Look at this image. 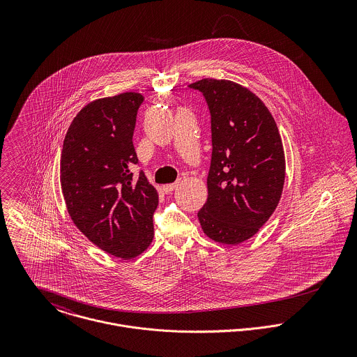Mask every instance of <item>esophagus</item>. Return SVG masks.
I'll return each instance as SVG.
<instances>
[{"mask_svg": "<svg viewBox=\"0 0 357 357\" xmlns=\"http://www.w3.org/2000/svg\"><path fill=\"white\" fill-rule=\"evenodd\" d=\"M178 184H180V181H176V183H172V184H166V185L162 187V190H163L166 194H170L172 191H174V190L178 187Z\"/></svg>", "mask_w": 357, "mask_h": 357, "instance_id": "obj_1", "label": "esophagus"}]
</instances>
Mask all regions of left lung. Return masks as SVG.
<instances>
[{
  "label": "left lung",
  "instance_id": "1",
  "mask_svg": "<svg viewBox=\"0 0 357 357\" xmlns=\"http://www.w3.org/2000/svg\"><path fill=\"white\" fill-rule=\"evenodd\" d=\"M190 88L204 95L211 123L208 195L198 218L210 239L238 245L280 201L286 162L279 129L265 104L239 84L204 78Z\"/></svg>",
  "mask_w": 357,
  "mask_h": 357
}]
</instances>
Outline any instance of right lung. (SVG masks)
Returning <instances> with one entry per match:
<instances>
[{"instance_id": "obj_1", "label": "right lung", "mask_w": 357, "mask_h": 357, "mask_svg": "<svg viewBox=\"0 0 357 357\" xmlns=\"http://www.w3.org/2000/svg\"><path fill=\"white\" fill-rule=\"evenodd\" d=\"M140 93L85 105L73 119L60 158V183L77 228L105 253L130 259L153 242L158 192L140 170L133 132Z\"/></svg>"}]
</instances>
